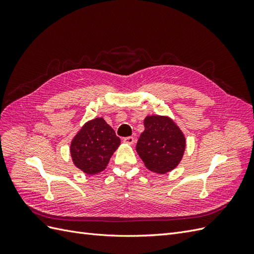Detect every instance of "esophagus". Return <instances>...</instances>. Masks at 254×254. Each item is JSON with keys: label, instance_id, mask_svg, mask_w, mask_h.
<instances>
[{"label": "esophagus", "instance_id": "34e87169", "mask_svg": "<svg viewBox=\"0 0 254 254\" xmlns=\"http://www.w3.org/2000/svg\"><path fill=\"white\" fill-rule=\"evenodd\" d=\"M123 142H124L125 144H128V145H132L134 143V139L132 136H127V137H124Z\"/></svg>", "mask_w": 254, "mask_h": 254}]
</instances>
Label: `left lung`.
I'll use <instances>...</instances> for the list:
<instances>
[{"label":"left lung","mask_w":254,"mask_h":254,"mask_svg":"<svg viewBox=\"0 0 254 254\" xmlns=\"http://www.w3.org/2000/svg\"><path fill=\"white\" fill-rule=\"evenodd\" d=\"M144 127L135 149L145 166L160 175L173 171L186 150V136L181 129L165 115H148Z\"/></svg>","instance_id":"1"}]
</instances>
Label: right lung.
Instances as JSON below:
<instances>
[{
    "label": "right lung",
    "mask_w": 254,
    "mask_h": 254,
    "mask_svg": "<svg viewBox=\"0 0 254 254\" xmlns=\"http://www.w3.org/2000/svg\"><path fill=\"white\" fill-rule=\"evenodd\" d=\"M121 144L111 126L103 118L87 122L71 142L74 165L87 175L103 172Z\"/></svg>",
    "instance_id": "add662e5"
}]
</instances>
